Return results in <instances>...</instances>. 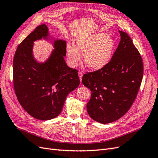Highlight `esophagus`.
<instances>
[{"instance_id":"esophagus-1","label":"esophagus","mask_w":158,"mask_h":158,"mask_svg":"<svg viewBox=\"0 0 158 158\" xmlns=\"http://www.w3.org/2000/svg\"><path fill=\"white\" fill-rule=\"evenodd\" d=\"M78 76H79V78H80V81H82V76H83V73H82V72H79V73H78Z\"/></svg>"}]
</instances>
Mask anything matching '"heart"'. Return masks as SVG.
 Wrapping results in <instances>:
<instances>
[{
  "instance_id": "1",
  "label": "heart",
  "mask_w": 158,
  "mask_h": 158,
  "mask_svg": "<svg viewBox=\"0 0 158 158\" xmlns=\"http://www.w3.org/2000/svg\"><path fill=\"white\" fill-rule=\"evenodd\" d=\"M115 51V44L106 33H95L81 37L76 40V47L69 44L66 47L70 63L75 66L84 54V62L88 67L94 70L104 68L111 61Z\"/></svg>"
}]
</instances>
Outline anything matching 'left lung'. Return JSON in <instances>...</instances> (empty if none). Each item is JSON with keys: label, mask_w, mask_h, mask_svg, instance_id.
I'll return each instance as SVG.
<instances>
[{"label": "left lung", "mask_w": 158, "mask_h": 158, "mask_svg": "<svg viewBox=\"0 0 158 158\" xmlns=\"http://www.w3.org/2000/svg\"><path fill=\"white\" fill-rule=\"evenodd\" d=\"M121 41L104 68L85 74L82 84L91 90L87 111L93 120L107 124L118 120L131 108L143 77L140 52L127 33L118 31Z\"/></svg>", "instance_id": "obj_1"}]
</instances>
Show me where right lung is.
Returning <instances> with one entry per match:
<instances>
[{
    "label": "right lung",
    "instance_id": "obj_1",
    "mask_svg": "<svg viewBox=\"0 0 158 158\" xmlns=\"http://www.w3.org/2000/svg\"><path fill=\"white\" fill-rule=\"evenodd\" d=\"M45 24L37 26L18 45L13 60V83L19 103L31 116L50 120L61 113L66 97L78 87V71L65 63L66 43L54 40V50L44 63L33 55V42L49 40Z\"/></svg>",
    "mask_w": 158,
    "mask_h": 158
}]
</instances>
